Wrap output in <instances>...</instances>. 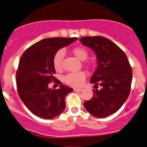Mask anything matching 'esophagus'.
Wrapping results in <instances>:
<instances>
[{"label": "esophagus", "mask_w": 147, "mask_h": 147, "mask_svg": "<svg viewBox=\"0 0 147 147\" xmlns=\"http://www.w3.org/2000/svg\"><path fill=\"white\" fill-rule=\"evenodd\" d=\"M82 90L83 89H82V88H75V89H74V90L78 91V92H81V91H82Z\"/></svg>", "instance_id": "obj_1"}]
</instances>
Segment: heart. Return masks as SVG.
<instances>
[{"label":"heart","mask_w":147,"mask_h":147,"mask_svg":"<svg viewBox=\"0 0 147 147\" xmlns=\"http://www.w3.org/2000/svg\"><path fill=\"white\" fill-rule=\"evenodd\" d=\"M72 54L81 61H85L88 57V52L82 47H75L72 50ZM65 56L63 50L57 51L53 57V66L56 70H60L62 68V62ZM88 66H90V63L88 62ZM85 78V74L83 72H71L65 75L63 81L67 85L73 87L81 85Z\"/></svg>","instance_id":"1"}]
</instances>
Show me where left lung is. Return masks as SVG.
<instances>
[{
  "label": "left lung",
  "mask_w": 147,
  "mask_h": 147,
  "mask_svg": "<svg viewBox=\"0 0 147 147\" xmlns=\"http://www.w3.org/2000/svg\"><path fill=\"white\" fill-rule=\"evenodd\" d=\"M82 45L94 51L98 67L90 82L94 89L92 99L85 101V109L92 116L105 118L116 113L127 100L131 91L132 69L126 54L117 45L102 36H85Z\"/></svg>",
  "instance_id": "8db88e82"
}]
</instances>
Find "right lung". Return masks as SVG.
<instances>
[{
  "mask_svg": "<svg viewBox=\"0 0 147 147\" xmlns=\"http://www.w3.org/2000/svg\"><path fill=\"white\" fill-rule=\"evenodd\" d=\"M78 38L55 37L42 39L24 52L16 71V86L20 98L36 116L52 119L65 108V96L73 89L63 85L53 76L56 73L53 57L61 48L70 45ZM52 81L59 84L57 90L49 89Z\"/></svg>",
  "mask_w": 147,
  "mask_h": 147,
  "instance_id": "right-lung-1",
  "label": "right lung"
}]
</instances>
